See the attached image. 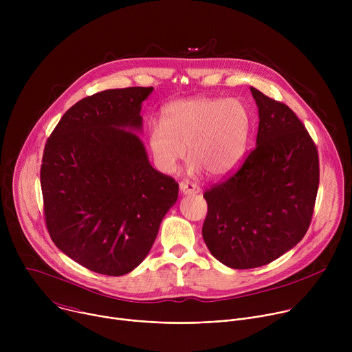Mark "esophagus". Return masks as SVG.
I'll return each instance as SVG.
<instances>
[{
	"label": "esophagus",
	"mask_w": 352,
	"mask_h": 352,
	"mask_svg": "<svg viewBox=\"0 0 352 352\" xmlns=\"http://www.w3.org/2000/svg\"><path fill=\"white\" fill-rule=\"evenodd\" d=\"M179 192L182 195H192V193H199L200 188L192 182L182 181V182H179Z\"/></svg>",
	"instance_id": "obj_1"
}]
</instances>
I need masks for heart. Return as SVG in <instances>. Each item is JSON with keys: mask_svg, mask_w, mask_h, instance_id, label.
I'll list each match as a JSON object with an SVG mask.
<instances>
[{"mask_svg": "<svg viewBox=\"0 0 352 352\" xmlns=\"http://www.w3.org/2000/svg\"><path fill=\"white\" fill-rule=\"evenodd\" d=\"M163 124H148V147L157 167L177 170L189 147L190 173L205 170L212 177L231 173L241 162L250 129L246 106L236 98L189 97L168 103Z\"/></svg>", "mask_w": 352, "mask_h": 352, "instance_id": "1", "label": "heart"}]
</instances>
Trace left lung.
<instances>
[{"instance_id": "8db88e82", "label": "left lung", "mask_w": 352, "mask_h": 352, "mask_svg": "<svg viewBox=\"0 0 352 352\" xmlns=\"http://www.w3.org/2000/svg\"><path fill=\"white\" fill-rule=\"evenodd\" d=\"M259 111L256 146L239 170L205 192L202 235L231 269L265 266L307 234L319 188L316 146L295 113L250 87Z\"/></svg>"}]
</instances>
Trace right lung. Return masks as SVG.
Masks as SVG:
<instances>
[{"instance_id": "add662e5", "label": "right lung", "mask_w": 352, "mask_h": 352, "mask_svg": "<svg viewBox=\"0 0 352 352\" xmlns=\"http://www.w3.org/2000/svg\"><path fill=\"white\" fill-rule=\"evenodd\" d=\"M153 87L109 89L82 98L48 138L40 184L47 230L83 267L124 276L152 248L178 184L148 163L142 103Z\"/></svg>"}]
</instances>
